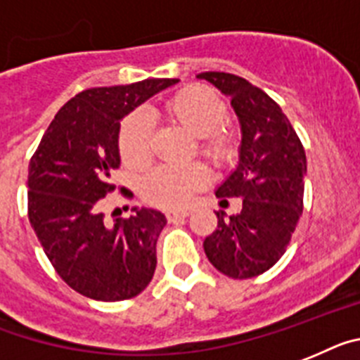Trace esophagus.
<instances>
[{
    "label": "esophagus",
    "instance_id": "obj_1",
    "mask_svg": "<svg viewBox=\"0 0 360 360\" xmlns=\"http://www.w3.org/2000/svg\"><path fill=\"white\" fill-rule=\"evenodd\" d=\"M190 212L188 210H179V212H175V210H170V212H166V219L170 223L174 221H181V219H185V217H188Z\"/></svg>",
    "mask_w": 360,
    "mask_h": 360
}]
</instances>
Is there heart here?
Here are the masks:
<instances>
[{
    "mask_svg": "<svg viewBox=\"0 0 360 360\" xmlns=\"http://www.w3.org/2000/svg\"><path fill=\"white\" fill-rule=\"evenodd\" d=\"M165 113L175 124L198 137L199 152L216 166H225L238 155V137L225 126L226 104L203 86L183 87L165 104ZM119 152L129 166H143L152 155V120L144 111L128 115L120 124ZM210 181L201 162L159 166L141 183L148 203L162 208H181Z\"/></svg>",
    "mask_w": 360,
    "mask_h": 360,
    "instance_id": "heart-1",
    "label": "heart"
}]
</instances>
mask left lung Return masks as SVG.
Listing matches in <instances>:
<instances>
[{"mask_svg":"<svg viewBox=\"0 0 360 360\" xmlns=\"http://www.w3.org/2000/svg\"><path fill=\"white\" fill-rule=\"evenodd\" d=\"M231 96L241 126L240 162L217 198H241V212H216L217 229L205 238L210 264L231 278L265 273L282 258L304 208L306 152L282 108L259 87L231 72L198 75Z\"/></svg>","mask_w":360,"mask_h":360,"instance_id":"8db88e82","label":"left lung"}]
</instances>
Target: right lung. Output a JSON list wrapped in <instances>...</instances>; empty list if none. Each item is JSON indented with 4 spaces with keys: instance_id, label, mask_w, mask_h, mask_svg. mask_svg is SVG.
Instances as JSON below:
<instances>
[{
    "instance_id": "obj_1",
    "label": "right lung",
    "mask_w": 360,
    "mask_h": 360,
    "mask_svg": "<svg viewBox=\"0 0 360 360\" xmlns=\"http://www.w3.org/2000/svg\"><path fill=\"white\" fill-rule=\"evenodd\" d=\"M177 82L148 78L78 93L54 115L32 155L29 221L56 273L84 297L128 300L152 282L165 214L135 207L128 219L105 223L101 199L115 190L122 117Z\"/></svg>"
}]
</instances>
